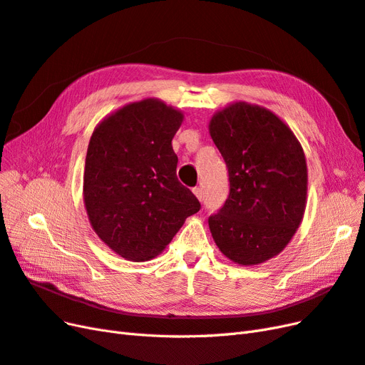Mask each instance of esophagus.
I'll return each mask as SVG.
<instances>
[{"label":"esophagus","instance_id":"34e87169","mask_svg":"<svg viewBox=\"0 0 365 365\" xmlns=\"http://www.w3.org/2000/svg\"><path fill=\"white\" fill-rule=\"evenodd\" d=\"M192 192H194V195L198 198V200H202L203 198V192H202V187H194L192 190Z\"/></svg>","mask_w":365,"mask_h":365}]
</instances>
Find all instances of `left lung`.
<instances>
[{
  "label": "left lung",
  "mask_w": 365,
  "mask_h": 365,
  "mask_svg": "<svg viewBox=\"0 0 365 365\" xmlns=\"http://www.w3.org/2000/svg\"><path fill=\"white\" fill-rule=\"evenodd\" d=\"M209 133L229 171L230 191L209 229L221 253L257 265L285 249L307 207L308 170L291 128L272 110L244 101L217 112Z\"/></svg>",
  "instance_id": "left-lung-1"
}]
</instances>
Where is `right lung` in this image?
Returning a JSON list of instances; mask_svg holds the SVG:
<instances>
[{
  "label": "right lung",
  "instance_id": "obj_1",
  "mask_svg": "<svg viewBox=\"0 0 365 365\" xmlns=\"http://www.w3.org/2000/svg\"><path fill=\"white\" fill-rule=\"evenodd\" d=\"M183 113L156 98L124 106L93 130L83 198L92 229L128 261L162 253L200 202L175 174Z\"/></svg>",
  "mask_w": 365,
  "mask_h": 365
}]
</instances>
